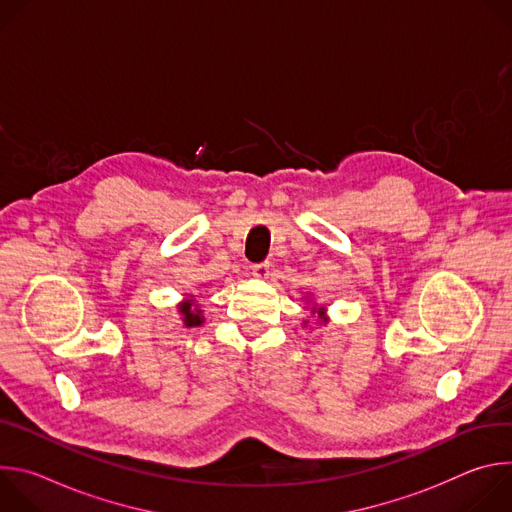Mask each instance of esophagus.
Segmentation results:
<instances>
[{
    "mask_svg": "<svg viewBox=\"0 0 512 512\" xmlns=\"http://www.w3.org/2000/svg\"><path fill=\"white\" fill-rule=\"evenodd\" d=\"M255 277H259V279H267L269 277V273H271V265L269 263H257V265H253V271H251Z\"/></svg>",
    "mask_w": 512,
    "mask_h": 512,
    "instance_id": "34e87169",
    "label": "esophagus"
}]
</instances>
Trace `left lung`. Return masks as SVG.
Returning a JSON list of instances; mask_svg holds the SVG:
<instances>
[{"instance_id":"1","label":"left lung","mask_w":512,"mask_h":512,"mask_svg":"<svg viewBox=\"0 0 512 512\" xmlns=\"http://www.w3.org/2000/svg\"><path fill=\"white\" fill-rule=\"evenodd\" d=\"M314 312H318V318H320L322 322H326V318H324V308H312V314H314ZM304 324H306V322H304Z\"/></svg>"}]
</instances>
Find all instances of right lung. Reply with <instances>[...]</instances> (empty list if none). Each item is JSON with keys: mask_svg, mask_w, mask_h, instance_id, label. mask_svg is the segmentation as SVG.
<instances>
[{"mask_svg": "<svg viewBox=\"0 0 512 512\" xmlns=\"http://www.w3.org/2000/svg\"><path fill=\"white\" fill-rule=\"evenodd\" d=\"M178 312L182 314V322H184L186 328H194V326H200L204 322L202 310L198 308V304L194 300H184L178 306Z\"/></svg>", "mask_w": 512, "mask_h": 512, "instance_id": "1", "label": "right lung"}]
</instances>
